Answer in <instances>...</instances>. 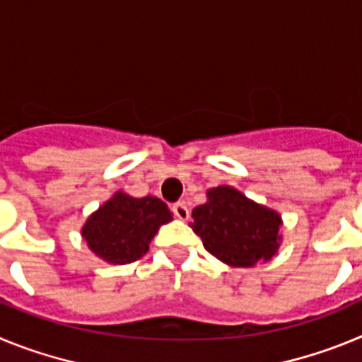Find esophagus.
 I'll return each mask as SVG.
<instances>
[{
	"label": "esophagus",
	"instance_id": "obj_1",
	"mask_svg": "<svg viewBox=\"0 0 362 362\" xmlns=\"http://www.w3.org/2000/svg\"><path fill=\"white\" fill-rule=\"evenodd\" d=\"M172 212H174V216L181 221H187L188 216H190V212H188V206L183 203V201H177V203L172 204Z\"/></svg>",
	"mask_w": 362,
	"mask_h": 362
}]
</instances>
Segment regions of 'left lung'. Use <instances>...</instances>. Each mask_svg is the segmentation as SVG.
<instances>
[{
    "mask_svg": "<svg viewBox=\"0 0 362 362\" xmlns=\"http://www.w3.org/2000/svg\"><path fill=\"white\" fill-rule=\"evenodd\" d=\"M209 201L194 209L192 230L204 248L230 267H254L270 261L279 248L281 216L232 187L206 192Z\"/></svg>",
    "mask_w": 362,
    "mask_h": 362,
    "instance_id": "8db88e82",
    "label": "left lung"
}]
</instances>
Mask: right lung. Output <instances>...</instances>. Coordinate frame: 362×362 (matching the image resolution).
<instances>
[{
    "label": "right lung",
    "mask_w": 362,
    "mask_h": 362,
    "mask_svg": "<svg viewBox=\"0 0 362 362\" xmlns=\"http://www.w3.org/2000/svg\"><path fill=\"white\" fill-rule=\"evenodd\" d=\"M172 214L158 197L137 199L117 192L83 225L81 235L98 257L110 264H129L143 257L159 226Z\"/></svg>",
    "instance_id": "add662e5"
}]
</instances>
